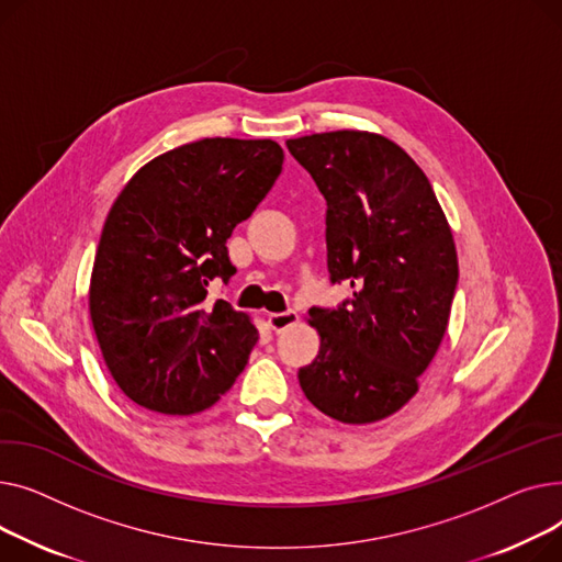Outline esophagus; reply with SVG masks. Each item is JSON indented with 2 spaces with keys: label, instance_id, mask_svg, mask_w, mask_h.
<instances>
[{
  "label": "esophagus",
  "instance_id": "34e87169",
  "mask_svg": "<svg viewBox=\"0 0 562 562\" xmlns=\"http://www.w3.org/2000/svg\"><path fill=\"white\" fill-rule=\"evenodd\" d=\"M296 322H300V315H296L294 311H285V313H272V315L268 317V324L272 326V331H277V334L285 331L288 326H292V324H296Z\"/></svg>",
  "mask_w": 562,
  "mask_h": 562
}]
</instances>
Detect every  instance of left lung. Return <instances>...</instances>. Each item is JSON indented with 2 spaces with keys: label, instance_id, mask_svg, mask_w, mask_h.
Wrapping results in <instances>:
<instances>
[{
  "label": "left lung",
  "instance_id": "obj_1",
  "mask_svg": "<svg viewBox=\"0 0 562 562\" xmlns=\"http://www.w3.org/2000/svg\"><path fill=\"white\" fill-rule=\"evenodd\" d=\"M326 200V262L353 296L308 311L319 351L300 370L306 400L345 424L397 413L417 392L449 324L458 256L419 165L368 131L285 143Z\"/></svg>",
  "mask_w": 562,
  "mask_h": 562
}]
</instances>
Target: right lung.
<instances>
[{"mask_svg": "<svg viewBox=\"0 0 562 562\" xmlns=\"http://www.w3.org/2000/svg\"><path fill=\"white\" fill-rule=\"evenodd\" d=\"M274 140L204 138L131 177L99 238L88 306L104 362L131 402L162 415L211 408L258 340L247 313L206 302L234 277L226 240L281 175Z\"/></svg>", "mask_w": 562, "mask_h": 562, "instance_id": "obj_1", "label": "right lung"}]
</instances>
